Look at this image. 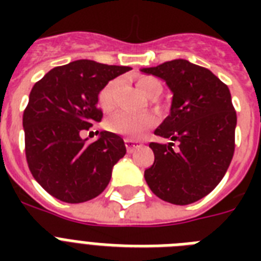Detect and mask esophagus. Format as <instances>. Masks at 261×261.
I'll use <instances>...</instances> for the list:
<instances>
[{"instance_id": "esophagus-1", "label": "esophagus", "mask_w": 261, "mask_h": 261, "mask_svg": "<svg viewBox=\"0 0 261 261\" xmlns=\"http://www.w3.org/2000/svg\"><path fill=\"white\" fill-rule=\"evenodd\" d=\"M124 143H126V147H127V151L128 153H133L135 149H138L141 146V143L138 141H135V139H124Z\"/></svg>"}]
</instances>
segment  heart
<instances>
[{
  "mask_svg": "<svg viewBox=\"0 0 261 261\" xmlns=\"http://www.w3.org/2000/svg\"><path fill=\"white\" fill-rule=\"evenodd\" d=\"M116 85H118V81H110L98 93V106L104 112H111L115 108ZM137 85L143 94H146L147 97L150 98H157L163 90L159 80L153 77H141ZM155 122H157V118L150 112H143V114L118 112L107 120V127L116 134L130 137V138H138L151 126H154Z\"/></svg>",
  "mask_w": 261,
  "mask_h": 261,
  "instance_id": "b5f03b06",
  "label": "heart"
}]
</instances>
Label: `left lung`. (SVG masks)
<instances>
[{
  "label": "left lung",
  "mask_w": 261,
  "mask_h": 261,
  "mask_svg": "<svg viewBox=\"0 0 261 261\" xmlns=\"http://www.w3.org/2000/svg\"><path fill=\"white\" fill-rule=\"evenodd\" d=\"M165 81L173 93L171 112L154 134L178 142H151L154 163L145 171L151 192L184 206L210 194L234 153L237 115L227 85L208 69L186 59L141 69Z\"/></svg>",
  "instance_id": "1"
}]
</instances>
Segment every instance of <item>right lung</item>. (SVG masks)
Masks as SVG:
<instances>
[{"instance_id":"1","label":"right lung","mask_w":261,"mask_h":261,"mask_svg":"<svg viewBox=\"0 0 261 261\" xmlns=\"http://www.w3.org/2000/svg\"><path fill=\"white\" fill-rule=\"evenodd\" d=\"M130 69L80 59L54 67L31 90L22 115L27 163L54 198L83 203L108 186L112 168L126 154L124 142L110 131L92 143L83 134L102 118L98 93Z\"/></svg>"}]
</instances>
